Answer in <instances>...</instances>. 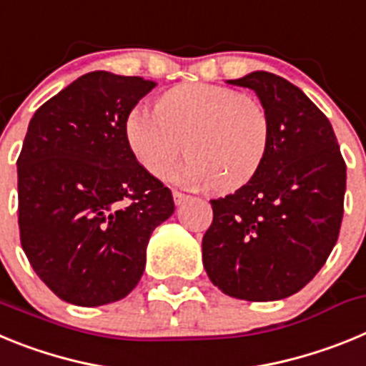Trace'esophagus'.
Here are the masks:
<instances>
[{"label":"esophagus","instance_id":"34e87169","mask_svg":"<svg viewBox=\"0 0 366 366\" xmlns=\"http://www.w3.org/2000/svg\"><path fill=\"white\" fill-rule=\"evenodd\" d=\"M172 196H174V203H176V205H181V203L189 199V194L181 192V190H174Z\"/></svg>","mask_w":366,"mask_h":366}]
</instances>
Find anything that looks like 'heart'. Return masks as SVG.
<instances>
[{
  "label": "heart",
  "instance_id": "b5f03b06",
  "mask_svg": "<svg viewBox=\"0 0 366 366\" xmlns=\"http://www.w3.org/2000/svg\"><path fill=\"white\" fill-rule=\"evenodd\" d=\"M124 134L135 159L155 177L172 172L187 141V177L229 192L247 185L260 170L269 150L271 121L253 97L189 82L164 93L157 109H132Z\"/></svg>",
  "mask_w": 366,
  "mask_h": 366
}]
</instances>
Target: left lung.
Returning <instances> with one entry per match:
<instances>
[{
  "label": "left lung",
  "instance_id": "8db88e82",
  "mask_svg": "<svg viewBox=\"0 0 366 366\" xmlns=\"http://www.w3.org/2000/svg\"><path fill=\"white\" fill-rule=\"evenodd\" d=\"M229 84L257 93L271 143L247 185L211 199L203 267L229 297L286 299L319 273L337 242L347 164L325 113L292 82L254 71Z\"/></svg>",
  "mask_w": 366,
  "mask_h": 366
}]
</instances>
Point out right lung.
<instances>
[{"label":"right lung","instance_id":"right-lung-1","mask_svg":"<svg viewBox=\"0 0 366 366\" xmlns=\"http://www.w3.org/2000/svg\"><path fill=\"white\" fill-rule=\"evenodd\" d=\"M155 86L93 71L29 122L18 157L19 240L66 302L124 299L143 277L152 232L172 216V192L135 159L124 134L126 117Z\"/></svg>","mask_w":366,"mask_h":366}]
</instances>
